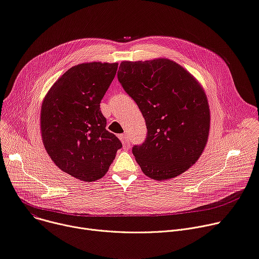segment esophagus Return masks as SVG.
Wrapping results in <instances>:
<instances>
[{
    "instance_id": "esophagus-1",
    "label": "esophagus",
    "mask_w": 259,
    "mask_h": 259,
    "mask_svg": "<svg viewBox=\"0 0 259 259\" xmlns=\"http://www.w3.org/2000/svg\"><path fill=\"white\" fill-rule=\"evenodd\" d=\"M119 137H120V139H121V142H122L124 148H125V149H128V148L130 147V139H129V136H128L127 134H121V135H119Z\"/></svg>"
}]
</instances>
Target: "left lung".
<instances>
[{
  "mask_svg": "<svg viewBox=\"0 0 259 259\" xmlns=\"http://www.w3.org/2000/svg\"><path fill=\"white\" fill-rule=\"evenodd\" d=\"M117 79L146 120L147 138L132 149L143 172L162 181L193 165L209 131L208 103L199 82L168 59L124 61Z\"/></svg>",
  "mask_w": 259,
  "mask_h": 259,
  "instance_id": "left-lung-1",
  "label": "left lung"
}]
</instances>
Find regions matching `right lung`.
I'll return each instance as SVG.
<instances>
[{
  "label": "right lung",
  "instance_id": "1",
  "mask_svg": "<svg viewBox=\"0 0 259 259\" xmlns=\"http://www.w3.org/2000/svg\"><path fill=\"white\" fill-rule=\"evenodd\" d=\"M117 63H83L70 68L45 96L40 115L44 148L64 172L93 182L108 170L122 143L106 130L100 102Z\"/></svg>",
  "mask_w": 259,
  "mask_h": 259
}]
</instances>
